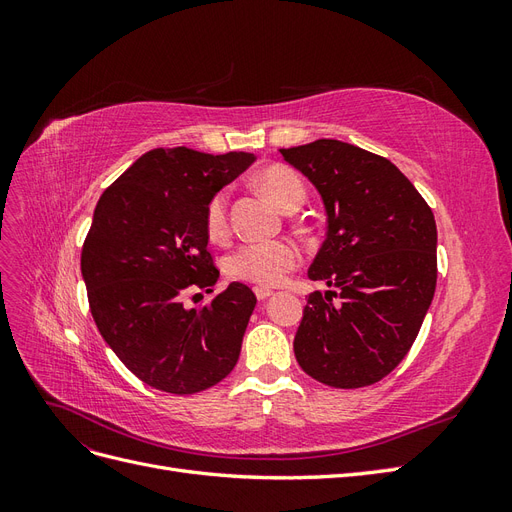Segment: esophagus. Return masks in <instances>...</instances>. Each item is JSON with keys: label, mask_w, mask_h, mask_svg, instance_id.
I'll return each mask as SVG.
<instances>
[{"label": "esophagus", "mask_w": 512, "mask_h": 512, "mask_svg": "<svg viewBox=\"0 0 512 512\" xmlns=\"http://www.w3.org/2000/svg\"><path fill=\"white\" fill-rule=\"evenodd\" d=\"M254 292H256V299H258V301H265V299H269L271 294H273V290H271V288H265V286H256Z\"/></svg>", "instance_id": "1"}]
</instances>
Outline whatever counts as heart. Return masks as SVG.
Returning <instances> with one entry per match:
<instances>
[{"instance_id":"b5f03b06","label":"heart","mask_w":512,"mask_h":512,"mask_svg":"<svg viewBox=\"0 0 512 512\" xmlns=\"http://www.w3.org/2000/svg\"><path fill=\"white\" fill-rule=\"evenodd\" d=\"M258 188L265 192L273 203L292 211L299 209L305 200V185L294 170L286 166H271L262 170L256 179ZM207 235L213 241H224L228 237V194L218 192L207 205L205 213ZM301 254L297 245L290 241H254L245 243L228 258L230 277L256 286H277L299 267Z\"/></svg>"}]
</instances>
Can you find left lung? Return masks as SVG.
Here are the masks:
<instances>
[{
  "mask_svg": "<svg viewBox=\"0 0 512 512\" xmlns=\"http://www.w3.org/2000/svg\"><path fill=\"white\" fill-rule=\"evenodd\" d=\"M280 153L327 211V239L307 277L329 290L309 294L294 356L322 384L361 389L389 376L421 331L438 280L436 220L376 153L335 138Z\"/></svg>",
  "mask_w": 512,
  "mask_h": 512,
  "instance_id": "obj_1",
  "label": "left lung"
}]
</instances>
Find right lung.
I'll return each mask as SVG.
<instances>
[{"instance_id": "add662e5", "label": "right lung", "mask_w": 512, "mask_h": 512, "mask_svg": "<svg viewBox=\"0 0 512 512\" xmlns=\"http://www.w3.org/2000/svg\"><path fill=\"white\" fill-rule=\"evenodd\" d=\"M254 160L245 151L151 149L98 200L81 254L91 316L153 389L200 393L239 361L254 292L232 282L200 307H185L183 294L213 292L220 271L207 252V205Z\"/></svg>"}]
</instances>
